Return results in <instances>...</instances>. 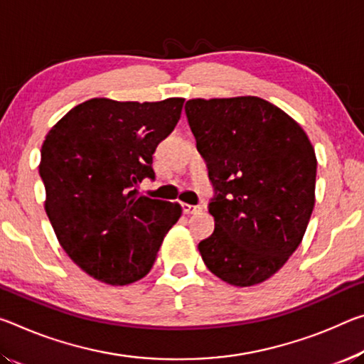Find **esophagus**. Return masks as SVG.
Here are the masks:
<instances>
[{
  "label": "esophagus",
  "mask_w": 364,
  "mask_h": 364,
  "mask_svg": "<svg viewBox=\"0 0 364 364\" xmlns=\"http://www.w3.org/2000/svg\"><path fill=\"white\" fill-rule=\"evenodd\" d=\"M183 212L186 213V215H193V213H199L203 210V207L200 205H189V204H183Z\"/></svg>",
  "instance_id": "obj_1"
}]
</instances>
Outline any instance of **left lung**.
<instances>
[{"mask_svg":"<svg viewBox=\"0 0 364 364\" xmlns=\"http://www.w3.org/2000/svg\"><path fill=\"white\" fill-rule=\"evenodd\" d=\"M189 128L207 161L215 230L199 243L213 275L262 284L301 243L316 203L314 147L295 119L259 97L191 99Z\"/></svg>","mask_w":364,"mask_h":364,"instance_id":"1","label":"left lung"}]
</instances>
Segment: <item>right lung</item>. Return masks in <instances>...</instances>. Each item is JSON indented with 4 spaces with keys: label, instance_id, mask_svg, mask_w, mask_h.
Listing matches in <instances>:
<instances>
[{
    "label": "right lung",
    "instance_id": "obj_1",
    "mask_svg": "<svg viewBox=\"0 0 364 364\" xmlns=\"http://www.w3.org/2000/svg\"><path fill=\"white\" fill-rule=\"evenodd\" d=\"M184 99H90L63 117L42 144L45 210L66 255L108 285L149 274L181 217L178 203L141 196L152 155L175 129Z\"/></svg>",
    "mask_w": 364,
    "mask_h": 364
}]
</instances>
